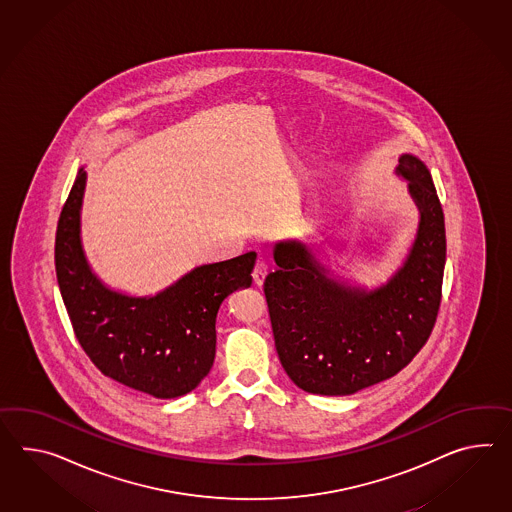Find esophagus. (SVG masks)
I'll use <instances>...</instances> for the list:
<instances>
[{
    "label": "esophagus",
    "instance_id": "esophagus-1",
    "mask_svg": "<svg viewBox=\"0 0 512 512\" xmlns=\"http://www.w3.org/2000/svg\"><path fill=\"white\" fill-rule=\"evenodd\" d=\"M266 274H268V266H266V262L257 261L255 264V268H253V281H255V285L257 287H261L262 283H264V279H266Z\"/></svg>",
    "mask_w": 512,
    "mask_h": 512
}]
</instances>
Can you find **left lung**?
Segmentation results:
<instances>
[{
	"label": "left lung",
	"mask_w": 512,
	"mask_h": 512,
	"mask_svg": "<svg viewBox=\"0 0 512 512\" xmlns=\"http://www.w3.org/2000/svg\"><path fill=\"white\" fill-rule=\"evenodd\" d=\"M418 209L411 248L387 281L368 288L335 274L301 240L275 242L264 279L275 349L296 387L349 396L398 374L437 320L446 264L444 212L422 159L401 153L394 170Z\"/></svg>",
	"instance_id": "1"
}]
</instances>
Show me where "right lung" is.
I'll return each mask as SVG.
<instances>
[{"label":"right lung","mask_w":512,"mask_h":512,"mask_svg":"<svg viewBox=\"0 0 512 512\" xmlns=\"http://www.w3.org/2000/svg\"><path fill=\"white\" fill-rule=\"evenodd\" d=\"M85 166L64 203L55 268L75 337L90 361L125 387L153 398L185 396L211 372L216 353V314L238 288L250 287L257 253L194 266L172 285L135 296L103 283L81 238Z\"/></svg>","instance_id":"obj_1"}]
</instances>
